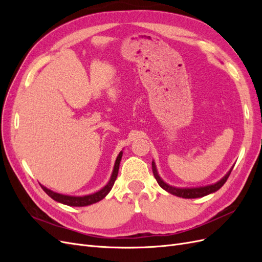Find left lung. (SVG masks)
Listing matches in <instances>:
<instances>
[{
    "mask_svg": "<svg viewBox=\"0 0 262 262\" xmlns=\"http://www.w3.org/2000/svg\"><path fill=\"white\" fill-rule=\"evenodd\" d=\"M152 169H153L154 177L157 180L158 185H160L164 190H166V191L173 194V195L185 198V199H195V198H202L204 195H208L210 193L217 191V190L225 184L227 178L229 177V175H231V171H232L233 167L223 178H222L220 181H217L216 184L209 185V186H205V187H199V188H176V187L167 185L166 182L163 181V179L160 177V175H158L157 169H156V165H155L154 161L152 162Z\"/></svg>",
    "mask_w": 262,
    "mask_h": 262,
    "instance_id": "left-lung-1",
    "label": "left lung"
}]
</instances>
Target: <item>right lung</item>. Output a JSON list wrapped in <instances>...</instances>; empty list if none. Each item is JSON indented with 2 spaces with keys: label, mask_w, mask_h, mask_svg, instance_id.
I'll list each match as a JSON object with an SVG mask.
<instances>
[{
  "label": "right lung",
  "mask_w": 262,
  "mask_h": 262,
  "mask_svg": "<svg viewBox=\"0 0 262 262\" xmlns=\"http://www.w3.org/2000/svg\"><path fill=\"white\" fill-rule=\"evenodd\" d=\"M121 157H122V150L117 156V160H116V163H115V166H114V170H113V173H112V177H110L108 184L104 188L100 189L99 191L95 192V193L83 195V196L67 195V194H61V193L54 192V191H52V190L46 188L42 185H40V186L43 189V191L47 194H48L50 198H52L53 200L57 201V202L70 205V207H86V205H91L93 203H96V202L104 199V198L109 193L110 190H112V188H113V186L115 184V181L117 179V176H118L119 165H120Z\"/></svg>",
  "instance_id": "add662e5"
}]
</instances>
